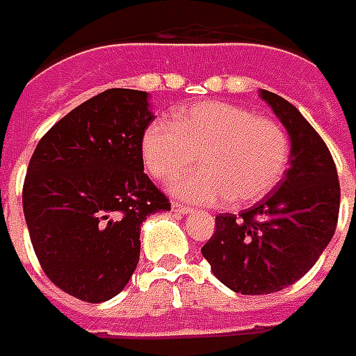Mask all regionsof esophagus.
Listing matches in <instances>:
<instances>
[{
	"label": "esophagus",
	"mask_w": 356,
	"mask_h": 356,
	"mask_svg": "<svg viewBox=\"0 0 356 356\" xmlns=\"http://www.w3.org/2000/svg\"><path fill=\"white\" fill-rule=\"evenodd\" d=\"M172 209H174V213H178V214H188L193 211L191 207L182 205V203H172Z\"/></svg>",
	"instance_id": "esophagus-1"
}]
</instances>
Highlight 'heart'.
<instances>
[{
	"instance_id": "obj_1",
	"label": "heart",
	"mask_w": 356,
	"mask_h": 356,
	"mask_svg": "<svg viewBox=\"0 0 356 356\" xmlns=\"http://www.w3.org/2000/svg\"><path fill=\"white\" fill-rule=\"evenodd\" d=\"M145 168L166 180L178 176L172 195L191 203H220L230 197L245 205L264 197L280 182L289 159L286 130L272 118L222 102H207L180 111L174 124L153 122L142 138Z\"/></svg>"
}]
</instances>
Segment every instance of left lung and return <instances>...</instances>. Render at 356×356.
I'll return each mask as SVG.
<instances>
[{
  "label": "left lung",
  "mask_w": 356,
  "mask_h": 356,
  "mask_svg": "<svg viewBox=\"0 0 356 356\" xmlns=\"http://www.w3.org/2000/svg\"><path fill=\"white\" fill-rule=\"evenodd\" d=\"M261 97L289 134V168L251 209L218 214L213 238L201 247L214 276L241 295L274 293L303 278L334 236L341 195L316 130L284 97L266 90Z\"/></svg>",
  "instance_id": "1"
}]
</instances>
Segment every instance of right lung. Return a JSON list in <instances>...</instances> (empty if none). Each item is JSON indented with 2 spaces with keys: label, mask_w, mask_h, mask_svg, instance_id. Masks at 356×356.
<instances>
[{
  "label": "right lung",
  "mask_w": 356,
  "mask_h": 356,
  "mask_svg": "<svg viewBox=\"0 0 356 356\" xmlns=\"http://www.w3.org/2000/svg\"><path fill=\"white\" fill-rule=\"evenodd\" d=\"M149 95L111 88L63 117L30 159L22 211L45 276L88 303L118 295L140 261V228L170 211L143 172Z\"/></svg>",
  "instance_id": "add662e5"
}]
</instances>
